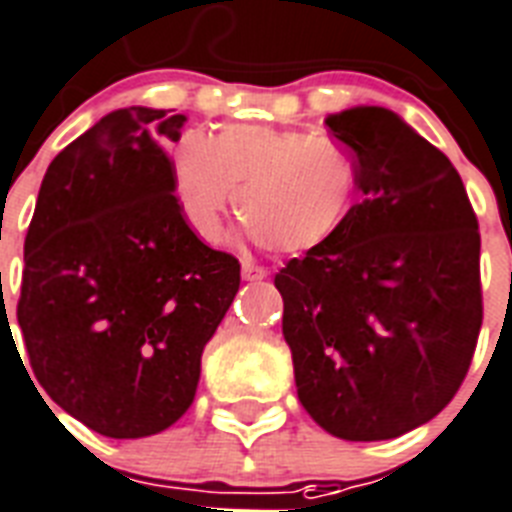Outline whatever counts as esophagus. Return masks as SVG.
Listing matches in <instances>:
<instances>
[{
    "label": "esophagus",
    "instance_id": "1",
    "mask_svg": "<svg viewBox=\"0 0 512 512\" xmlns=\"http://www.w3.org/2000/svg\"><path fill=\"white\" fill-rule=\"evenodd\" d=\"M267 277V269L259 267V264H253V261H243V280H264Z\"/></svg>",
    "mask_w": 512,
    "mask_h": 512
}]
</instances>
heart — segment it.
I'll return each mask as SVG.
<instances>
[{"label": "heart", "instance_id": "1", "mask_svg": "<svg viewBox=\"0 0 512 512\" xmlns=\"http://www.w3.org/2000/svg\"><path fill=\"white\" fill-rule=\"evenodd\" d=\"M171 179L179 211L203 240L219 237L235 198L237 216L261 248L306 253L346 222L359 163L343 142L320 132L235 124L214 137L198 129L179 134L171 145Z\"/></svg>", "mask_w": 512, "mask_h": 512}]
</instances>
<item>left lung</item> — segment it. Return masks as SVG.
Segmentation results:
<instances>
[{"label": "left lung", "instance_id": "obj_1", "mask_svg": "<svg viewBox=\"0 0 512 512\" xmlns=\"http://www.w3.org/2000/svg\"><path fill=\"white\" fill-rule=\"evenodd\" d=\"M359 163L362 200L325 245L275 275L298 399L346 441L436 418L484 320L481 235L457 169L386 108L325 121Z\"/></svg>", "mask_w": 512, "mask_h": 512}]
</instances>
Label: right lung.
Here are the masks:
<instances>
[{
  "instance_id": "add662e5",
  "label": "right lung",
  "mask_w": 512,
  "mask_h": 512,
  "mask_svg": "<svg viewBox=\"0 0 512 512\" xmlns=\"http://www.w3.org/2000/svg\"><path fill=\"white\" fill-rule=\"evenodd\" d=\"M185 121L153 108L100 118L49 163L23 245L31 370L60 410L110 439L185 415L203 346L240 288V261L179 211L163 145Z\"/></svg>"
}]
</instances>
